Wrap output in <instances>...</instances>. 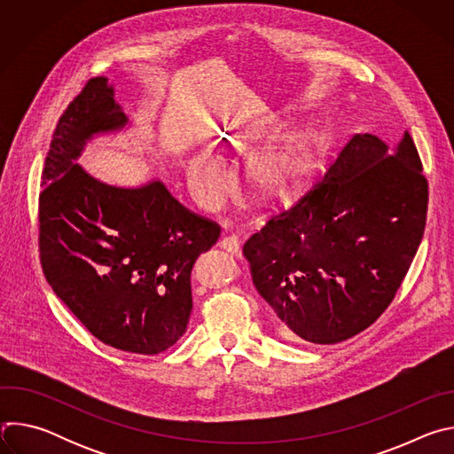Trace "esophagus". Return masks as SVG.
<instances>
[{
    "label": "esophagus",
    "mask_w": 454,
    "mask_h": 454,
    "mask_svg": "<svg viewBox=\"0 0 454 454\" xmlns=\"http://www.w3.org/2000/svg\"><path fill=\"white\" fill-rule=\"evenodd\" d=\"M219 246H221L223 249H226L228 253L235 254V256L240 254V237H239V235H226V237H223L221 242H219Z\"/></svg>",
    "instance_id": "34e87169"
}]
</instances>
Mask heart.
Segmentation results:
<instances>
[{"mask_svg": "<svg viewBox=\"0 0 454 454\" xmlns=\"http://www.w3.org/2000/svg\"><path fill=\"white\" fill-rule=\"evenodd\" d=\"M316 165V145L300 138L289 147L256 160L251 179L264 196H282L296 188ZM190 188L196 200L208 210L223 207L231 184L230 168L223 158L212 154L193 156L186 167Z\"/></svg>", "mask_w": 454, "mask_h": 454, "instance_id": "heart-1", "label": "heart"}]
</instances>
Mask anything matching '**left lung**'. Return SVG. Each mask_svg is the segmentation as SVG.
<instances>
[{"instance_id": "8db88e82", "label": "left lung", "mask_w": 454, "mask_h": 454, "mask_svg": "<svg viewBox=\"0 0 454 454\" xmlns=\"http://www.w3.org/2000/svg\"><path fill=\"white\" fill-rule=\"evenodd\" d=\"M427 215V179L410 133L395 147L354 135L287 210L244 244L253 284L286 334L333 345L390 305Z\"/></svg>"}]
</instances>
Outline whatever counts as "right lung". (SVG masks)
Masks as SVG:
<instances>
[{
  "mask_svg": "<svg viewBox=\"0 0 454 454\" xmlns=\"http://www.w3.org/2000/svg\"><path fill=\"white\" fill-rule=\"evenodd\" d=\"M125 123L104 77L88 81L59 118L39 193V258L53 293L97 340L154 356L184 334L192 268L221 226L161 181L109 186L75 163L90 138Z\"/></svg>",
  "mask_w": 454,
  "mask_h": 454,
  "instance_id": "right-lung-1",
  "label": "right lung"
}]
</instances>
